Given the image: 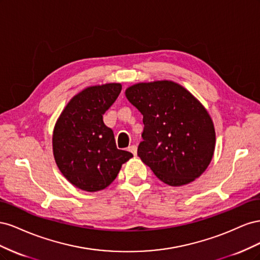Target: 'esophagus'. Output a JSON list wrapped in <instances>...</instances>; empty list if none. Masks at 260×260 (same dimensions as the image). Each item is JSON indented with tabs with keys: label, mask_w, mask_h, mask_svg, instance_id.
Returning <instances> with one entry per match:
<instances>
[{
	"label": "esophagus",
	"mask_w": 260,
	"mask_h": 260,
	"mask_svg": "<svg viewBox=\"0 0 260 260\" xmlns=\"http://www.w3.org/2000/svg\"><path fill=\"white\" fill-rule=\"evenodd\" d=\"M128 151L129 152H131L133 155H137V152H138V147H137V145H131V146H129L128 147Z\"/></svg>",
	"instance_id": "34e87169"
}]
</instances>
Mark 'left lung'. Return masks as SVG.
Returning <instances> with one entry per match:
<instances>
[{"label": "left lung", "mask_w": 260, "mask_h": 260, "mask_svg": "<svg viewBox=\"0 0 260 260\" xmlns=\"http://www.w3.org/2000/svg\"><path fill=\"white\" fill-rule=\"evenodd\" d=\"M125 96L143 115L138 155L171 186L192 182L206 170L215 151L214 123L183 86L172 81L138 83Z\"/></svg>", "instance_id": "8db88e82"}]
</instances>
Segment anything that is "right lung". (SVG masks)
I'll use <instances>...</instances> for the list:
<instances>
[{"label": "right lung", "instance_id": "1", "mask_svg": "<svg viewBox=\"0 0 260 260\" xmlns=\"http://www.w3.org/2000/svg\"><path fill=\"white\" fill-rule=\"evenodd\" d=\"M120 91L119 83L84 89L70 100L55 125V160L69 182L83 191L107 187L133 156L117 148L113 130L103 121Z\"/></svg>", "mask_w": 260, "mask_h": 260}]
</instances>
